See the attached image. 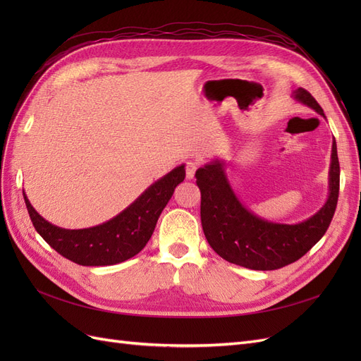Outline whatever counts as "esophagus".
<instances>
[{
  "label": "esophagus",
  "instance_id": "esophagus-1",
  "mask_svg": "<svg viewBox=\"0 0 361 361\" xmlns=\"http://www.w3.org/2000/svg\"><path fill=\"white\" fill-rule=\"evenodd\" d=\"M200 167L199 161H188L187 166H185V171H187V179H194L195 171Z\"/></svg>",
  "mask_w": 361,
  "mask_h": 361
}]
</instances>
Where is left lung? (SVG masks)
Segmentation results:
<instances>
[{"mask_svg": "<svg viewBox=\"0 0 361 361\" xmlns=\"http://www.w3.org/2000/svg\"><path fill=\"white\" fill-rule=\"evenodd\" d=\"M292 96L324 116L321 105L307 90L300 87ZM195 178L202 192V227L215 253L239 267L271 271L298 260L324 236L336 211L341 167L333 140L329 199L318 212L297 224L272 223L248 211L231 187L224 161L206 164L195 171Z\"/></svg>", "mask_w": 361, "mask_h": 361, "instance_id": "obj_1", "label": "left lung"}]
</instances>
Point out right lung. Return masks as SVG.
<instances>
[{"label": "right lung", "instance_id": "obj_1", "mask_svg": "<svg viewBox=\"0 0 361 361\" xmlns=\"http://www.w3.org/2000/svg\"><path fill=\"white\" fill-rule=\"evenodd\" d=\"M185 179V166L173 169L130 203L125 211L99 226L69 231L51 224L37 214L24 192L32 226L45 241L75 264L84 267L116 265L138 255L155 231L158 218Z\"/></svg>", "mask_w": 361, "mask_h": 361}]
</instances>
